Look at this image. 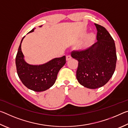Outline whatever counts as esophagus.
<instances>
[{"instance_id": "obj_1", "label": "esophagus", "mask_w": 128, "mask_h": 128, "mask_svg": "<svg viewBox=\"0 0 128 128\" xmlns=\"http://www.w3.org/2000/svg\"><path fill=\"white\" fill-rule=\"evenodd\" d=\"M71 58H72V57H71L70 55H67V56H66V61H68V60L71 59Z\"/></svg>"}]
</instances>
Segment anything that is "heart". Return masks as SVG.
Returning <instances> with one entry per match:
<instances>
[{
    "label": "heart",
    "mask_w": 128,
    "mask_h": 128,
    "mask_svg": "<svg viewBox=\"0 0 128 128\" xmlns=\"http://www.w3.org/2000/svg\"><path fill=\"white\" fill-rule=\"evenodd\" d=\"M95 39V36L94 34L91 33L87 36V37L86 38L85 41L82 44V47L83 48H87L88 47L91 46V44H92V42H94Z\"/></svg>",
    "instance_id": "heart-1"
}]
</instances>
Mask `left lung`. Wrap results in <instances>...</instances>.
<instances>
[{
	"instance_id": "obj_1",
	"label": "left lung",
	"mask_w": 128,
	"mask_h": 128,
	"mask_svg": "<svg viewBox=\"0 0 128 128\" xmlns=\"http://www.w3.org/2000/svg\"><path fill=\"white\" fill-rule=\"evenodd\" d=\"M97 42L89 48L72 51L78 62L76 77L84 87L95 89L106 85L114 74L117 61L114 40L105 28L95 24Z\"/></svg>"
}]
</instances>
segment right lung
Segmentation results:
<instances>
[{
  "label": "right lung",
  "instance_id": "right-lung-1",
  "mask_svg": "<svg viewBox=\"0 0 128 128\" xmlns=\"http://www.w3.org/2000/svg\"><path fill=\"white\" fill-rule=\"evenodd\" d=\"M40 27H42V25ZM34 29L35 28L28 33L33 32ZM25 36L21 41L16 57L17 74L22 84L28 88L36 92H43L55 84L58 72L66 62V56L54 58L43 64H28L25 62L21 51V43Z\"/></svg>",
  "mask_w": 128,
  "mask_h": 128
}]
</instances>
